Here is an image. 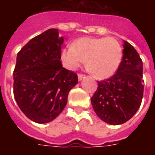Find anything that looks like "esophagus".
I'll return each mask as SVG.
<instances>
[{
  "label": "esophagus",
  "mask_w": 155,
  "mask_h": 155,
  "mask_svg": "<svg viewBox=\"0 0 155 155\" xmlns=\"http://www.w3.org/2000/svg\"><path fill=\"white\" fill-rule=\"evenodd\" d=\"M78 80L81 81L83 78H84V75L83 74H78Z\"/></svg>",
  "instance_id": "34e87169"
}]
</instances>
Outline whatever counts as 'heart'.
<instances>
[{
	"mask_svg": "<svg viewBox=\"0 0 155 155\" xmlns=\"http://www.w3.org/2000/svg\"><path fill=\"white\" fill-rule=\"evenodd\" d=\"M120 42L111 37H83L76 39L71 47L61 51V60L69 70L75 71L86 61V68L97 79L112 77L122 60Z\"/></svg>",
	"mask_w": 155,
	"mask_h": 155,
	"instance_id": "1",
	"label": "heart"
}]
</instances>
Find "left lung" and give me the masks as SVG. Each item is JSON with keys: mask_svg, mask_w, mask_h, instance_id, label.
Wrapping results in <instances>:
<instances>
[{"mask_svg": "<svg viewBox=\"0 0 155 155\" xmlns=\"http://www.w3.org/2000/svg\"><path fill=\"white\" fill-rule=\"evenodd\" d=\"M143 82L140 56L133 45L123 40L122 60L116 74L97 82L98 87L91 97L94 111L111 125L126 122L140 108Z\"/></svg>", "mask_w": 155, "mask_h": 155, "instance_id": "obj_1", "label": "left lung"}]
</instances>
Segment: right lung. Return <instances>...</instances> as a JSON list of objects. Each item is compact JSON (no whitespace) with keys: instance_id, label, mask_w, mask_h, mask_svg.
Returning <instances> with one entry per match:
<instances>
[{"instance_id":"right-lung-1","label":"right lung","mask_w":155,"mask_h":155,"mask_svg":"<svg viewBox=\"0 0 155 155\" xmlns=\"http://www.w3.org/2000/svg\"><path fill=\"white\" fill-rule=\"evenodd\" d=\"M64 38L48 29L31 39L17 54L14 71V96L21 110L37 123L51 122L67 104L78 75L62 66Z\"/></svg>"}]
</instances>
